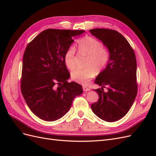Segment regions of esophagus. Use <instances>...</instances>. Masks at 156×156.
Segmentation results:
<instances>
[{"label": "esophagus", "mask_w": 156, "mask_h": 156, "mask_svg": "<svg viewBox=\"0 0 156 156\" xmlns=\"http://www.w3.org/2000/svg\"><path fill=\"white\" fill-rule=\"evenodd\" d=\"M83 91H84V92H87V91L90 90V88L87 87H85V86L83 87Z\"/></svg>", "instance_id": "1"}]
</instances>
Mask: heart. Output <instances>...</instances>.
Masks as SVG:
<instances>
[{
	"mask_svg": "<svg viewBox=\"0 0 156 156\" xmlns=\"http://www.w3.org/2000/svg\"><path fill=\"white\" fill-rule=\"evenodd\" d=\"M79 54L87 56L85 64L87 68L77 69L72 73L73 81L79 84H86L93 78L97 72H100L108 64L110 54L101 41L90 36L82 37L77 41ZM64 63L66 67L73 70L76 68L75 64V49L73 47L69 48L65 52Z\"/></svg>",
	"mask_w": 156,
	"mask_h": 156,
	"instance_id": "1",
	"label": "heart"
}]
</instances>
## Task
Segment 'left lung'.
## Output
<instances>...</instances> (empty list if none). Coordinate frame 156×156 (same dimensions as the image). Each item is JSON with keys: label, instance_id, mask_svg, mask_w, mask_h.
<instances>
[{"label": "left lung", "instance_id": "left-lung-1", "mask_svg": "<svg viewBox=\"0 0 156 156\" xmlns=\"http://www.w3.org/2000/svg\"><path fill=\"white\" fill-rule=\"evenodd\" d=\"M89 31L102 41L110 54L106 68L94 81L101 87L94 90L99 100L91 105L92 110L103 120L115 122L129 111L137 94L135 55L129 42L119 32L107 29ZM106 85L109 88L105 92L103 88Z\"/></svg>", "mask_w": 156, "mask_h": 156}]
</instances>
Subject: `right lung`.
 I'll list each match as a JSON object with an SVG mask.
<instances>
[{
  "label": "right lung",
  "mask_w": 156,
  "mask_h": 156,
  "mask_svg": "<svg viewBox=\"0 0 156 156\" xmlns=\"http://www.w3.org/2000/svg\"><path fill=\"white\" fill-rule=\"evenodd\" d=\"M84 30L49 29L28 44L23 59L21 89L30 111L40 119H60L69 110L83 87L68 83L70 74L64 60L72 37Z\"/></svg>",
  "instance_id": "1"
}]
</instances>
